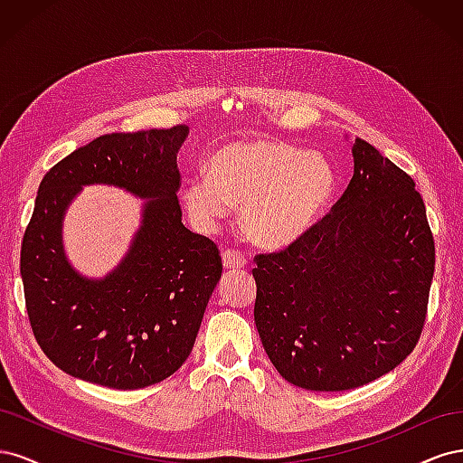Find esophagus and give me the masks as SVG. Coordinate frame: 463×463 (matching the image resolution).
Returning a JSON list of instances; mask_svg holds the SVG:
<instances>
[{
	"mask_svg": "<svg viewBox=\"0 0 463 463\" xmlns=\"http://www.w3.org/2000/svg\"><path fill=\"white\" fill-rule=\"evenodd\" d=\"M222 262H223V266H226V269H245L247 257L243 253H240V250L228 249V250H223Z\"/></svg>",
	"mask_w": 463,
	"mask_h": 463,
	"instance_id": "obj_1",
	"label": "esophagus"
}]
</instances>
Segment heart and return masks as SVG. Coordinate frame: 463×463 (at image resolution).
<instances>
[{
	"label": "heart",
	"instance_id": "heart-1",
	"mask_svg": "<svg viewBox=\"0 0 463 463\" xmlns=\"http://www.w3.org/2000/svg\"><path fill=\"white\" fill-rule=\"evenodd\" d=\"M334 189L335 175L322 154L257 137L218 146L210 154L206 174L189 177L181 197L203 230H213L232 206H241L250 240L284 247L311 230Z\"/></svg>",
	"mask_w": 463,
	"mask_h": 463
}]
</instances>
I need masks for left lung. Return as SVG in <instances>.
<instances>
[{
  "label": "left lung",
  "instance_id": "1",
  "mask_svg": "<svg viewBox=\"0 0 463 463\" xmlns=\"http://www.w3.org/2000/svg\"><path fill=\"white\" fill-rule=\"evenodd\" d=\"M332 213L255 257V325L272 365L305 390L340 392L396 369L421 335L434 240L415 181L363 138Z\"/></svg>",
  "mask_w": 463,
  "mask_h": 463
}]
</instances>
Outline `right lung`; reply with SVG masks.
Wrapping results in <instances>:
<instances>
[{
  "mask_svg": "<svg viewBox=\"0 0 463 463\" xmlns=\"http://www.w3.org/2000/svg\"><path fill=\"white\" fill-rule=\"evenodd\" d=\"M187 135L185 125L102 135L42 179L21 245V278L34 338L67 374L137 390L189 357L222 257L214 241L181 222L177 152ZM92 183L149 199L130 253L100 280L68 264L61 240L66 206Z\"/></svg>",
  "mask_w": 463,
  "mask_h": 463,
  "instance_id": "obj_1",
  "label": "right lung"
}]
</instances>
